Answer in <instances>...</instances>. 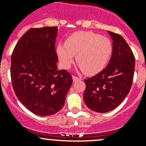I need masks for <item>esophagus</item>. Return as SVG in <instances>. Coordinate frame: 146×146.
<instances>
[{"label": "esophagus", "mask_w": 146, "mask_h": 146, "mask_svg": "<svg viewBox=\"0 0 146 146\" xmlns=\"http://www.w3.org/2000/svg\"><path fill=\"white\" fill-rule=\"evenodd\" d=\"M72 78H73V82H76V81H78V80H81V78H78V77H76V76H72Z\"/></svg>", "instance_id": "34e87169"}]
</instances>
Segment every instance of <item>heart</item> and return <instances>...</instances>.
Returning a JSON list of instances; mask_svg holds the SVG:
<instances>
[{"instance_id": "heart-1", "label": "heart", "mask_w": 146, "mask_h": 146, "mask_svg": "<svg viewBox=\"0 0 146 146\" xmlns=\"http://www.w3.org/2000/svg\"><path fill=\"white\" fill-rule=\"evenodd\" d=\"M57 54L63 66L68 68L76 61L86 74H98L105 67L112 52L111 41L106 36L92 32L80 31L66 39L65 44H59Z\"/></svg>"}]
</instances>
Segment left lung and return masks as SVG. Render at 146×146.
Listing matches in <instances>:
<instances>
[{
    "instance_id": "8db88e82",
    "label": "left lung",
    "mask_w": 146,
    "mask_h": 146,
    "mask_svg": "<svg viewBox=\"0 0 146 146\" xmlns=\"http://www.w3.org/2000/svg\"><path fill=\"white\" fill-rule=\"evenodd\" d=\"M112 39V54L107 67L85 79L84 101L91 110L105 113L117 108L130 91L135 69V58L121 35L108 31Z\"/></svg>"
}]
</instances>
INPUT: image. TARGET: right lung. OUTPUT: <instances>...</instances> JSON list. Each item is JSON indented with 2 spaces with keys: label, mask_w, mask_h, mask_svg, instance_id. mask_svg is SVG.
I'll return each instance as SVG.
<instances>
[{
  "label": "right lung",
  "mask_w": 146,
  "mask_h": 146,
  "mask_svg": "<svg viewBox=\"0 0 146 146\" xmlns=\"http://www.w3.org/2000/svg\"><path fill=\"white\" fill-rule=\"evenodd\" d=\"M57 27L30 29L17 42L11 56L16 96L29 111L43 117L62 109L73 83L70 73L57 70Z\"/></svg>",
  "instance_id": "add662e5"
}]
</instances>
